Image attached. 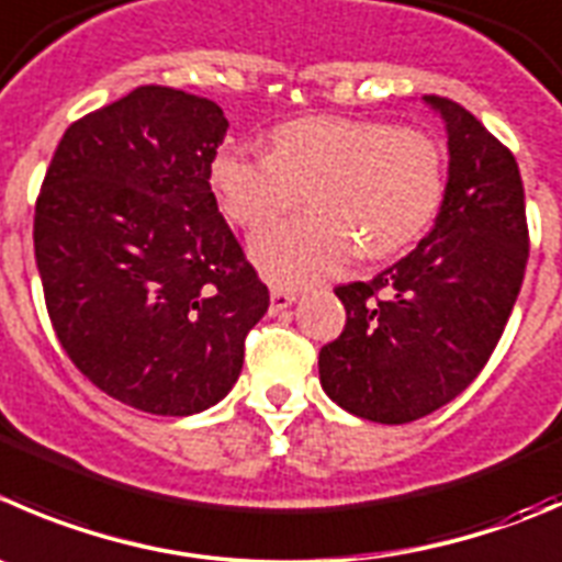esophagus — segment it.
<instances>
[{
	"instance_id": "1",
	"label": "esophagus",
	"mask_w": 562,
	"mask_h": 562,
	"mask_svg": "<svg viewBox=\"0 0 562 562\" xmlns=\"http://www.w3.org/2000/svg\"><path fill=\"white\" fill-rule=\"evenodd\" d=\"M296 302V291H285V288H271V313H282Z\"/></svg>"
}]
</instances>
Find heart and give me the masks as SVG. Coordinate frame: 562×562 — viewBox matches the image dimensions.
<instances>
[{
    "label": "heart",
    "mask_w": 562,
    "mask_h": 562,
    "mask_svg": "<svg viewBox=\"0 0 562 562\" xmlns=\"http://www.w3.org/2000/svg\"><path fill=\"white\" fill-rule=\"evenodd\" d=\"M445 178V150L426 131L329 114L274 128L271 154L225 145L211 161V187L236 225L260 227L302 198L313 203L252 238L255 263L280 285L335 274L357 252H401L437 216Z\"/></svg>",
    "instance_id": "1"
}]
</instances>
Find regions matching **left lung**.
<instances>
[{
  "label": "left lung",
  "mask_w": 562,
  "mask_h": 562,
  "mask_svg": "<svg viewBox=\"0 0 562 562\" xmlns=\"http://www.w3.org/2000/svg\"><path fill=\"white\" fill-rule=\"evenodd\" d=\"M448 125L450 176L437 225L368 282L337 285L340 337L318 353L321 386L357 417L401 426L475 381L503 337L530 233L514 154L450 98L426 95Z\"/></svg>",
  "instance_id": "left-lung-1"
}]
</instances>
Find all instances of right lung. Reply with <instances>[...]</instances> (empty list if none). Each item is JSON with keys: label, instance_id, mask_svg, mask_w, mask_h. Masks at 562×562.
<instances>
[{"label": "right lung", "instance_id": "add662e5", "mask_svg": "<svg viewBox=\"0 0 562 562\" xmlns=\"http://www.w3.org/2000/svg\"><path fill=\"white\" fill-rule=\"evenodd\" d=\"M227 120L161 85L68 125L35 203V260L70 362L114 401L161 417L236 384L269 288L211 192Z\"/></svg>", "mask_w": 562, "mask_h": 562}]
</instances>
